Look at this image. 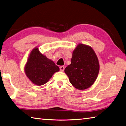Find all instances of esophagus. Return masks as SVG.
<instances>
[{
  "instance_id": "34e87169",
  "label": "esophagus",
  "mask_w": 126,
  "mask_h": 126,
  "mask_svg": "<svg viewBox=\"0 0 126 126\" xmlns=\"http://www.w3.org/2000/svg\"><path fill=\"white\" fill-rule=\"evenodd\" d=\"M64 66H61L60 67H59V69H60V71L61 72H63L64 70Z\"/></svg>"
}]
</instances>
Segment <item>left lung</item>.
<instances>
[{
    "label": "left lung",
    "instance_id": "1",
    "mask_svg": "<svg viewBox=\"0 0 126 126\" xmlns=\"http://www.w3.org/2000/svg\"><path fill=\"white\" fill-rule=\"evenodd\" d=\"M99 69L98 58L92 48L79 44L73 52L71 64L65 68L64 72L73 86L84 90L94 83Z\"/></svg>",
    "mask_w": 126,
    "mask_h": 126
}]
</instances>
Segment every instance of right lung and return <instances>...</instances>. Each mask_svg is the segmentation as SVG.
<instances>
[{
  "label": "right lung",
  "mask_w": 126,
  "mask_h": 126,
  "mask_svg": "<svg viewBox=\"0 0 126 126\" xmlns=\"http://www.w3.org/2000/svg\"><path fill=\"white\" fill-rule=\"evenodd\" d=\"M59 67L53 61L41 54L38 48H35L30 54L25 65V72L28 78L37 85L46 83Z\"/></svg>",
  "instance_id": "1"
}]
</instances>
